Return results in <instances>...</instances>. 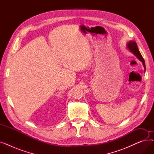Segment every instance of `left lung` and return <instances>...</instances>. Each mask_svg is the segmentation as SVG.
Wrapping results in <instances>:
<instances>
[{"mask_svg":"<svg viewBox=\"0 0 154 154\" xmlns=\"http://www.w3.org/2000/svg\"><path fill=\"white\" fill-rule=\"evenodd\" d=\"M127 48H128V50L131 52L135 56H136V57L138 59L140 62H142L145 71V61L142 57V56L139 52V50L138 48V47H137V45L135 41H133V40H130L128 41L127 44Z\"/></svg>","mask_w":154,"mask_h":154,"instance_id":"obj_1","label":"left lung"}]
</instances>
